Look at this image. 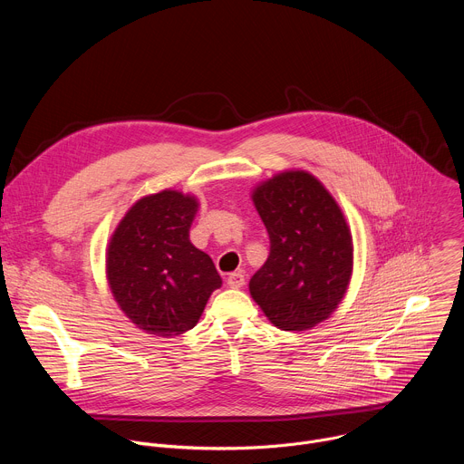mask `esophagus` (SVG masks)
Wrapping results in <instances>:
<instances>
[{"mask_svg":"<svg viewBox=\"0 0 464 464\" xmlns=\"http://www.w3.org/2000/svg\"><path fill=\"white\" fill-rule=\"evenodd\" d=\"M246 283V277L242 272H235V274H229L227 277V286L229 288H242Z\"/></svg>","mask_w":464,"mask_h":464,"instance_id":"obj_1","label":"esophagus"}]
</instances>
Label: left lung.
Returning <instances> with one entry per match:
<instances>
[{
  "label": "left lung",
  "instance_id": "8db88e82",
  "mask_svg": "<svg viewBox=\"0 0 464 464\" xmlns=\"http://www.w3.org/2000/svg\"><path fill=\"white\" fill-rule=\"evenodd\" d=\"M253 204L270 235V255L249 294L281 330H308L342 303L353 274V238L328 190L304 170L260 183Z\"/></svg>",
  "mask_w": 464,
  "mask_h": 464
}]
</instances>
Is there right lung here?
I'll use <instances>...</instances> for the list:
<instances>
[{
  "mask_svg": "<svg viewBox=\"0 0 464 464\" xmlns=\"http://www.w3.org/2000/svg\"><path fill=\"white\" fill-rule=\"evenodd\" d=\"M196 209L194 196L161 190L131 206L111 235L106 255L111 294L149 334L187 333L222 286L211 256L188 240Z\"/></svg>",
  "mask_w": 464,
  "mask_h": 464,
  "instance_id": "obj_1",
  "label": "right lung"
}]
</instances>
